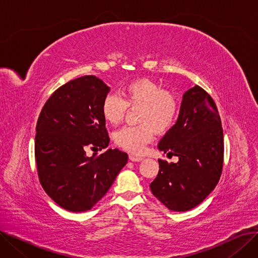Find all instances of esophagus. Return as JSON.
Wrapping results in <instances>:
<instances>
[{
  "label": "esophagus",
  "mask_w": 258,
  "mask_h": 258,
  "mask_svg": "<svg viewBox=\"0 0 258 258\" xmlns=\"http://www.w3.org/2000/svg\"><path fill=\"white\" fill-rule=\"evenodd\" d=\"M130 160L133 161V162H140V161L143 160V157H141V156H135V155L131 154L130 155Z\"/></svg>",
  "instance_id": "1"
}]
</instances>
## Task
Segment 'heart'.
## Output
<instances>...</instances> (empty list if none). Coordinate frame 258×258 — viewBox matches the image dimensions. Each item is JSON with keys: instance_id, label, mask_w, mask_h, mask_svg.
Listing matches in <instances>:
<instances>
[{"instance_id": "obj_1", "label": "heart", "mask_w": 258, "mask_h": 258, "mask_svg": "<svg viewBox=\"0 0 258 258\" xmlns=\"http://www.w3.org/2000/svg\"><path fill=\"white\" fill-rule=\"evenodd\" d=\"M130 108H139L137 126H125L115 133V142L134 154H142L158 134L168 132L177 121L180 100L174 93L164 90L148 78L134 79L121 89V97L108 94L101 103L103 119L112 125L123 120Z\"/></svg>"}]
</instances>
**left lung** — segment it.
Segmentation results:
<instances>
[{
	"label": "left lung",
	"mask_w": 258,
	"mask_h": 258,
	"mask_svg": "<svg viewBox=\"0 0 258 258\" xmlns=\"http://www.w3.org/2000/svg\"><path fill=\"white\" fill-rule=\"evenodd\" d=\"M177 156V163L159 159L150 185L153 195L173 211H187L204 201L219 183L224 161V135L215 102L199 86L186 91L175 124L158 144Z\"/></svg>",
	"instance_id": "1"
}]
</instances>
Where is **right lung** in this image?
I'll return each mask as SVG.
<instances>
[{"instance_id":"1","label":"right lung","mask_w":258,"mask_h":258,"mask_svg":"<svg viewBox=\"0 0 258 258\" xmlns=\"http://www.w3.org/2000/svg\"><path fill=\"white\" fill-rule=\"evenodd\" d=\"M108 92L96 76L79 77L54 92L39 114L34 145L39 182L66 210H90L127 163V154L118 148L86 155L87 147L101 151L110 142L101 114Z\"/></svg>"}]
</instances>
